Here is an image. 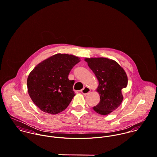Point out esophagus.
<instances>
[{"label": "esophagus", "mask_w": 157, "mask_h": 157, "mask_svg": "<svg viewBox=\"0 0 157 157\" xmlns=\"http://www.w3.org/2000/svg\"><path fill=\"white\" fill-rule=\"evenodd\" d=\"M90 88H88V87H85L83 89L81 90V92L82 94H83L84 95H86L90 92Z\"/></svg>", "instance_id": "obj_1"}]
</instances>
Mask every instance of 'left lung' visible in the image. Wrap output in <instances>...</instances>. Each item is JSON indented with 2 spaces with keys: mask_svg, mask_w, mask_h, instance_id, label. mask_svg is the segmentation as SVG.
<instances>
[{
  "mask_svg": "<svg viewBox=\"0 0 157 157\" xmlns=\"http://www.w3.org/2000/svg\"><path fill=\"white\" fill-rule=\"evenodd\" d=\"M90 69L95 75L99 85L97 89L100 101L92 108L99 114L106 115L117 109L123 97L121 90L128 85L124 70L115 61L107 58H86Z\"/></svg>",
  "mask_w": 157,
  "mask_h": 157,
  "instance_id": "left-lung-1",
  "label": "left lung"
}]
</instances>
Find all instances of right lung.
I'll list each match as a JSON object with an SVG mask.
<instances>
[{
	"instance_id": "obj_1",
	"label": "right lung",
	"mask_w": 157,
	"mask_h": 157,
	"mask_svg": "<svg viewBox=\"0 0 157 157\" xmlns=\"http://www.w3.org/2000/svg\"><path fill=\"white\" fill-rule=\"evenodd\" d=\"M78 57L57 54L38 64L27 79L28 92L34 103L43 112L57 114L64 111L75 94L74 80L68 75Z\"/></svg>"
}]
</instances>
